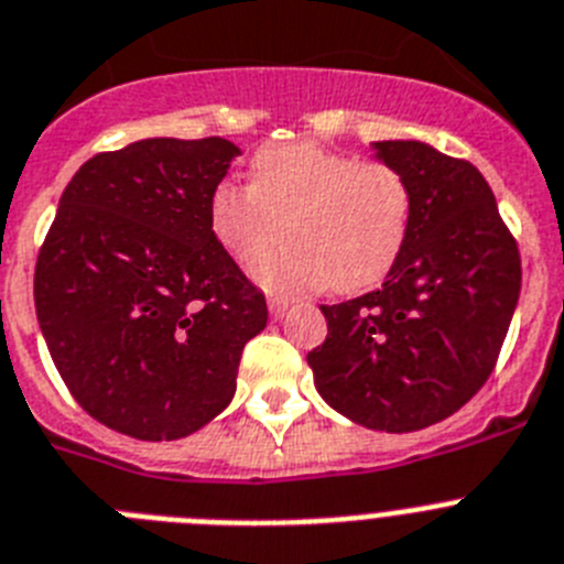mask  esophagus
<instances>
[{"instance_id":"34e87169","label":"esophagus","mask_w":564,"mask_h":564,"mask_svg":"<svg viewBox=\"0 0 564 564\" xmlns=\"http://www.w3.org/2000/svg\"><path fill=\"white\" fill-rule=\"evenodd\" d=\"M268 307H271V316H273V319H282V316H285L288 307H291V302H288V300H279V296H271V300H268Z\"/></svg>"}]
</instances>
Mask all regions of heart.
<instances>
[{"mask_svg": "<svg viewBox=\"0 0 564 564\" xmlns=\"http://www.w3.org/2000/svg\"><path fill=\"white\" fill-rule=\"evenodd\" d=\"M214 236L236 259L253 262L268 291L293 296L334 285L373 288L393 271L413 223L411 182L399 167L316 142L271 144L253 156V185L223 180L208 202Z\"/></svg>", "mask_w": 564, "mask_h": 564, "instance_id": "obj_1", "label": "heart"}]
</instances>
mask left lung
Here are the masks:
<instances>
[{
    "instance_id": "obj_1",
    "label": "left lung",
    "mask_w": 564,
    "mask_h": 564,
    "mask_svg": "<svg viewBox=\"0 0 564 564\" xmlns=\"http://www.w3.org/2000/svg\"><path fill=\"white\" fill-rule=\"evenodd\" d=\"M373 148L411 182V236L379 291L322 305L328 336L307 365L341 416L408 433L447 420L488 382L517 311L522 259L470 162L425 142Z\"/></svg>"
}]
</instances>
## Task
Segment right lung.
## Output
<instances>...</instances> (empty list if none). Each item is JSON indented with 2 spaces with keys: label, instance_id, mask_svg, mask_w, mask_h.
<instances>
[{
  "label": "right lung",
  "instance_id": "right-lung-1",
  "mask_svg": "<svg viewBox=\"0 0 564 564\" xmlns=\"http://www.w3.org/2000/svg\"><path fill=\"white\" fill-rule=\"evenodd\" d=\"M239 148L139 139L67 182L33 302L51 359L96 422L182 440L223 413L268 305L210 228V191Z\"/></svg>",
  "mask_w": 564,
  "mask_h": 564
}]
</instances>
